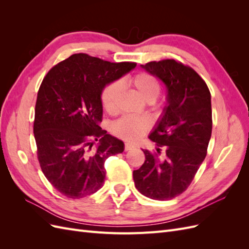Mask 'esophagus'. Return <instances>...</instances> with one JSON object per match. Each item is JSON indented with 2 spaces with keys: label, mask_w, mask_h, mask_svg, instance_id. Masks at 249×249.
<instances>
[{
  "label": "esophagus",
  "mask_w": 249,
  "mask_h": 249,
  "mask_svg": "<svg viewBox=\"0 0 249 249\" xmlns=\"http://www.w3.org/2000/svg\"><path fill=\"white\" fill-rule=\"evenodd\" d=\"M133 148H135V145L132 144V143H125L124 144V150H131Z\"/></svg>",
  "instance_id": "34e87169"
}]
</instances>
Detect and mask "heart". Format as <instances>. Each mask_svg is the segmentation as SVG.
<instances>
[{
	"label": "heart",
	"instance_id": "b5f03b06",
	"mask_svg": "<svg viewBox=\"0 0 249 249\" xmlns=\"http://www.w3.org/2000/svg\"><path fill=\"white\" fill-rule=\"evenodd\" d=\"M131 84L136 88L139 94L146 102H154L160 93V83L149 72H138L130 80ZM122 83L115 81L105 86L102 91L101 100L104 109L108 113H114L117 109L119 95L122 93ZM149 127L146 118L125 116L115 123L113 132L116 136L127 141H136Z\"/></svg>",
	"mask_w": 249,
	"mask_h": 249
}]
</instances>
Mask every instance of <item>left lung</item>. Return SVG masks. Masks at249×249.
<instances>
[{
	"mask_svg": "<svg viewBox=\"0 0 249 249\" xmlns=\"http://www.w3.org/2000/svg\"><path fill=\"white\" fill-rule=\"evenodd\" d=\"M167 88V106L148 138L161 148L152 154L142 149L145 161L133 171L137 190L156 200H168L182 194L207 156L212 134L210 90L190 66L173 59L141 65Z\"/></svg>",
	"mask_w": 249,
	"mask_h": 249,
	"instance_id": "1",
	"label": "left lung"
}]
</instances>
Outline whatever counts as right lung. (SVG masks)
<instances>
[{
    "label": "right lung",
    "instance_id": "add662e5",
    "mask_svg": "<svg viewBox=\"0 0 249 249\" xmlns=\"http://www.w3.org/2000/svg\"><path fill=\"white\" fill-rule=\"evenodd\" d=\"M135 66L80 53L52 67L43 78L33 126L37 158L44 177L66 197L79 199L100 190L105 161L124 152V142L100 126L101 95L105 86ZM93 139L100 143L91 150Z\"/></svg>",
    "mask_w": 249,
    "mask_h": 249
}]
</instances>
